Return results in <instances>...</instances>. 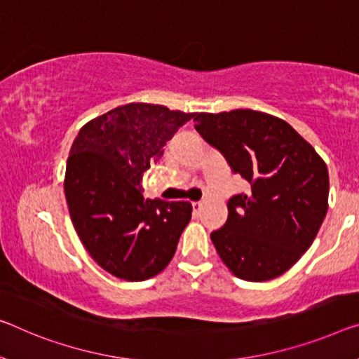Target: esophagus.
I'll return each mask as SVG.
<instances>
[{
    "label": "esophagus",
    "mask_w": 359,
    "mask_h": 359,
    "mask_svg": "<svg viewBox=\"0 0 359 359\" xmlns=\"http://www.w3.org/2000/svg\"><path fill=\"white\" fill-rule=\"evenodd\" d=\"M202 208V202H192V210H194V215H198Z\"/></svg>",
    "instance_id": "esophagus-1"
}]
</instances>
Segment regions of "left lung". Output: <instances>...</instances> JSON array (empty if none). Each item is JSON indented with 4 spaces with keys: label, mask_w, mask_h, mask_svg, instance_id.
Returning <instances> with one entry per match:
<instances>
[{
    "label": "left lung",
    "mask_w": 359,
    "mask_h": 359,
    "mask_svg": "<svg viewBox=\"0 0 359 359\" xmlns=\"http://www.w3.org/2000/svg\"><path fill=\"white\" fill-rule=\"evenodd\" d=\"M194 122L249 183V192L228 201V219L210 234L215 249L239 279L278 278L310 249L326 217V163L287 122L269 114L237 109L196 114Z\"/></svg>",
    "instance_id": "1"
}]
</instances>
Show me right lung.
I'll use <instances>...</instances> for the list:
<instances>
[{
	"label": "right lung",
	"mask_w": 359,
	"mask_h": 359,
	"mask_svg": "<svg viewBox=\"0 0 359 359\" xmlns=\"http://www.w3.org/2000/svg\"><path fill=\"white\" fill-rule=\"evenodd\" d=\"M196 114L131 102L80 130L64 191L81 244L99 266L123 280H144L172 260L191 219L189 202L142 197V175Z\"/></svg>",
	"instance_id": "add662e5"
}]
</instances>
